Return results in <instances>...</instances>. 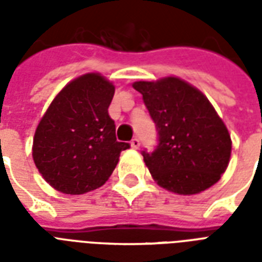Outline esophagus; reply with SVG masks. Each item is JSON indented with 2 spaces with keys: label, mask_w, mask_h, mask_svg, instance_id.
Returning a JSON list of instances; mask_svg holds the SVG:
<instances>
[{
  "label": "esophagus",
  "mask_w": 262,
  "mask_h": 262,
  "mask_svg": "<svg viewBox=\"0 0 262 262\" xmlns=\"http://www.w3.org/2000/svg\"><path fill=\"white\" fill-rule=\"evenodd\" d=\"M130 145H132V148H135V149H139L140 140L139 139H133L130 141Z\"/></svg>",
  "instance_id": "1"
}]
</instances>
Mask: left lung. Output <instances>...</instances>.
Listing matches in <instances>:
<instances>
[{"instance_id": "1", "label": "left lung", "mask_w": 262, "mask_h": 262, "mask_svg": "<svg viewBox=\"0 0 262 262\" xmlns=\"http://www.w3.org/2000/svg\"><path fill=\"white\" fill-rule=\"evenodd\" d=\"M158 130L155 151H143L158 185L197 194L215 185L230 162L231 137L205 95L178 77L136 81Z\"/></svg>"}]
</instances>
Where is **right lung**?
<instances>
[{
  "instance_id": "add662e5",
  "label": "right lung",
  "mask_w": 262,
  "mask_h": 262,
  "mask_svg": "<svg viewBox=\"0 0 262 262\" xmlns=\"http://www.w3.org/2000/svg\"><path fill=\"white\" fill-rule=\"evenodd\" d=\"M114 85L87 73L65 85L40 119L34 136L35 166L65 194H84L110 178L119 154L130 147L115 137L108 115Z\"/></svg>"
}]
</instances>
